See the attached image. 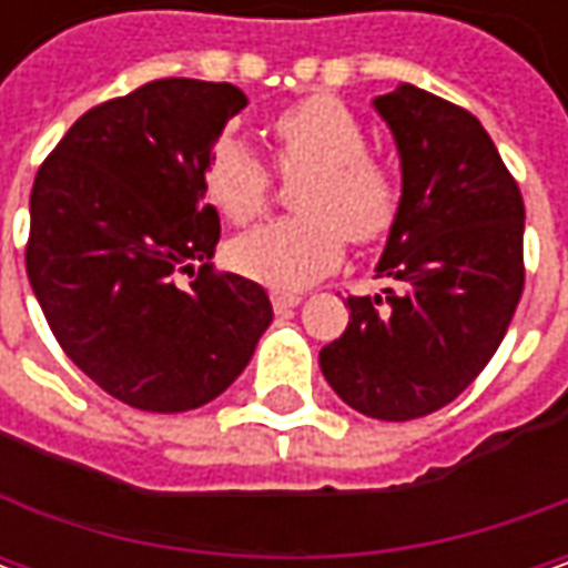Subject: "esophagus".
I'll return each instance as SVG.
<instances>
[{
	"mask_svg": "<svg viewBox=\"0 0 568 568\" xmlns=\"http://www.w3.org/2000/svg\"><path fill=\"white\" fill-rule=\"evenodd\" d=\"M303 303V296L291 294V291H272V306L274 313H287V310H294Z\"/></svg>",
	"mask_w": 568,
	"mask_h": 568,
	"instance_id": "obj_1",
	"label": "esophagus"
}]
</instances>
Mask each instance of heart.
Segmentation results:
<instances>
[{
	"mask_svg": "<svg viewBox=\"0 0 568 568\" xmlns=\"http://www.w3.org/2000/svg\"><path fill=\"white\" fill-rule=\"evenodd\" d=\"M281 173H310L296 192L300 217L268 221L230 243V265L258 284L300 291L344 258L354 243L382 236L398 207L388 166L366 154V129L335 98H310L272 122ZM205 192L233 224H246L272 195V173L246 144L221 142L205 170Z\"/></svg>",
	"mask_w": 568,
	"mask_h": 568,
	"instance_id": "obj_1",
	"label": "heart"
}]
</instances>
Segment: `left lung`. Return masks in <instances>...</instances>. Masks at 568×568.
<instances>
[{"label": "left lung", "instance_id": "obj_1", "mask_svg": "<svg viewBox=\"0 0 568 568\" xmlns=\"http://www.w3.org/2000/svg\"><path fill=\"white\" fill-rule=\"evenodd\" d=\"M373 106L402 161V202L376 265L395 287L347 296L351 322L318 366L354 410L414 420L455 402L506 338L525 287V202L468 110L414 84Z\"/></svg>", "mask_w": 568, "mask_h": 568}]
</instances>
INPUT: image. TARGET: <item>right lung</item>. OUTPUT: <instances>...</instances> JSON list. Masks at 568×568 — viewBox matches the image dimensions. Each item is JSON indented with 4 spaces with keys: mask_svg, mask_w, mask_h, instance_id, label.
I'll list each match as a JSON object with an SVG mask.
<instances>
[{
    "mask_svg": "<svg viewBox=\"0 0 568 568\" xmlns=\"http://www.w3.org/2000/svg\"><path fill=\"white\" fill-rule=\"evenodd\" d=\"M243 106L227 81H148L88 110L33 180V296L69 361L129 407L214 402L272 325L255 281L211 272L221 221L205 170Z\"/></svg>",
    "mask_w": 568,
    "mask_h": 568,
    "instance_id": "1",
    "label": "right lung"
}]
</instances>
